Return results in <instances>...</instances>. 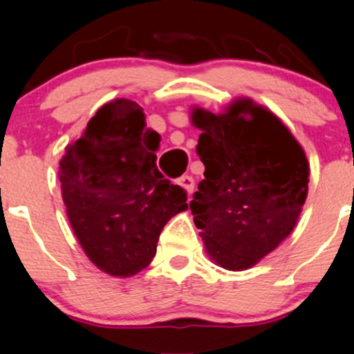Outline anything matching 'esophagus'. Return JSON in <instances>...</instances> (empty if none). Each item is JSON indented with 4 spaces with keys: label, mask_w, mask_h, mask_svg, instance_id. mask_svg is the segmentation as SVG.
<instances>
[{
    "label": "esophagus",
    "mask_w": 354,
    "mask_h": 354,
    "mask_svg": "<svg viewBox=\"0 0 354 354\" xmlns=\"http://www.w3.org/2000/svg\"><path fill=\"white\" fill-rule=\"evenodd\" d=\"M178 183H180L181 187H183L185 190H187L188 195L194 194V190H195V180L190 176V174H185V176H181L180 180H178Z\"/></svg>",
    "instance_id": "34e87169"
}]
</instances>
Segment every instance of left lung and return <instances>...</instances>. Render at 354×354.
<instances>
[{"label":"left lung","instance_id":"obj_1","mask_svg":"<svg viewBox=\"0 0 354 354\" xmlns=\"http://www.w3.org/2000/svg\"><path fill=\"white\" fill-rule=\"evenodd\" d=\"M205 180L190 202L194 223L217 266L245 270L296 226L308 194V160L283 121L250 99L226 113L194 109Z\"/></svg>","mask_w":354,"mask_h":354}]
</instances>
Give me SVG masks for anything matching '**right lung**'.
I'll return each mask as SVG.
<instances>
[{"label": "right lung", "instance_id": "add662e5", "mask_svg": "<svg viewBox=\"0 0 354 354\" xmlns=\"http://www.w3.org/2000/svg\"><path fill=\"white\" fill-rule=\"evenodd\" d=\"M160 135L130 99L102 106L59 160L73 233L88 259L128 277L151 263L167 221L188 209L187 192L157 169Z\"/></svg>", "mask_w": 354, "mask_h": 354}]
</instances>
